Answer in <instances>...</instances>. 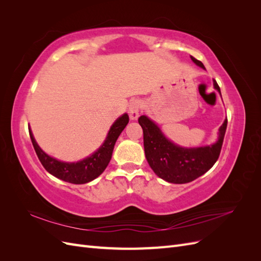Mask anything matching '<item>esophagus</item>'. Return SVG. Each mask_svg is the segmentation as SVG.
Here are the masks:
<instances>
[{
  "mask_svg": "<svg viewBox=\"0 0 261 261\" xmlns=\"http://www.w3.org/2000/svg\"><path fill=\"white\" fill-rule=\"evenodd\" d=\"M141 107H143V103H141V101L139 99H135L130 102L128 107V113L132 120H137Z\"/></svg>",
  "mask_w": 261,
  "mask_h": 261,
  "instance_id": "obj_1",
  "label": "esophagus"
}]
</instances>
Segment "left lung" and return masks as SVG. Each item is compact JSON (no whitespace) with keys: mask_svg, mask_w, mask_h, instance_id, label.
<instances>
[{"mask_svg":"<svg viewBox=\"0 0 261 261\" xmlns=\"http://www.w3.org/2000/svg\"><path fill=\"white\" fill-rule=\"evenodd\" d=\"M191 59L196 65L206 69L200 61L193 57ZM213 87L221 94L220 87L215 80ZM138 123L144 130L145 154L150 168L158 176L169 183L185 184L204 174L217 162L223 144L227 118L219 128L218 140L215 144L196 148L175 145L146 115H141Z\"/></svg>","mask_w":261,"mask_h":261,"instance_id":"left-lung-1","label":"left lung"}]
</instances>
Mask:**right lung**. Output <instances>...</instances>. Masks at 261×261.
I'll use <instances>...</instances> for the list:
<instances>
[{"instance_id": "add662e5", "label": "right lung", "mask_w": 261, "mask_h": 261, "mask_svg": "<svg viewBox=\"0 0 261 261\" xmlns=\"http://www.w3.org/2000/svg\"><path fill=\"white\" fill-rule=\"evenodd\" d=\"M128 121L129 117L127 113H124L122 116L118 117L111 126V128H110L105 143L101 145L97 151H94L91 155L77 162L60 161L46 154L37 144L30 127L29 135L39 160H40L43 168L50 174L72 184H86L97 178L106 170L112 158V152L116 140L118 136L121 135L123 129L126 127V125L128 124Z\"/></svg>"}]
</instances>
